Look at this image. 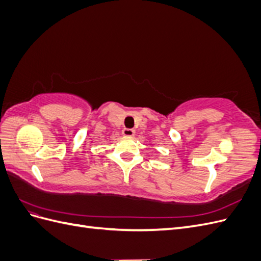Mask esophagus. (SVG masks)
<instances>
[{
  "mask_svg": "<svg viewBox=\"0 0 261 261\" xmlns=\"http://www.w3.org/2000/svg\"><path fill=\"white\" fill-rule=\"evenodd\" d=\"M122 134L124 136H127V137H132L135 135V130H134L133 128H124Z\"/></svg>",
  "mask_w": 261,
  "mask_h": 261,
  "instance_id": "obj_1",
  "label": "esophagus"
}]
</instances>
